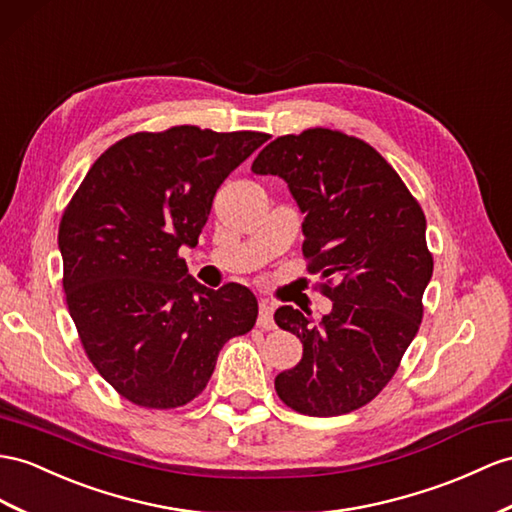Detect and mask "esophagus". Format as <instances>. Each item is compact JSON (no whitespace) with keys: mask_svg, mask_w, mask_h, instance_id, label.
Returning a JSON list of instances; mask_svg holds the SVG:
<instances>
[{"mask_svg":"<svg viewBox=\"0 0 512 512\" xmlns=\"http://www.w3.org/2000/svg\"><path fill=\"white\" fill-rule=\"evenodd\" d=\"M274 305L270 300H259V316H257V324L261 329H274Z\"/></svg>","mask_w":512,"mask_h":512,"instance_id":"obj_1","label":"esophagus"}]
</instances>
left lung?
Returning <instances> with one entry per match:
<instances>
[{
    "label": "left lung",
    "mask_w": 512,
    "mask_h": 512,
    "mask_svg": "<svg viewBox=\"0 0 512 512\" xmlns=\"http://www.w3.org/2000/svg\"><path fill=\"white\" fill-rule=\"evenodd\" d=\"M251 170L287 183L305 214L309 270L331 283L333 300L320 322L290 305L274 311L303 342V359L274 389L303 415L355 411L391 381L422 322L432 277L422 207L381 153L333 129L272 140Z\"/></svg>",
    "instance_id": "left-lung-1"
}]
</instances>
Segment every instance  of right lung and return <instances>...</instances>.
Returning <instances> with one entry per match:
<instances>
[{
	"mask_svg": "<svg viewBox=\"0 0 512 512\" xmlns=\"http://www.w3.org/2000/svg\"><path fill=\"white\" fill-rule=\"evenodd\" d=\"M270 136L181 125L119 140L60 222L64 294L88 359L123 398L175 409L205 389L220 348L257 320L244 285L194 281V248L220 183Z\"/></svg>",
	"mask_w": 512,
	"mask_h": 512,
	"instance_id": "right-lung-1",
	"label": "right lung"
}]
</instances>
